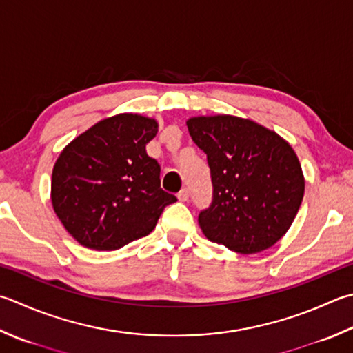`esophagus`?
Listing matches in <instances>:
<instances>
[{
	"label": "esophagus",
	"instance_id": "1",
	"mask_svg": "<svg viewBox=\"0 0 353 353\" xmlns=\"http://www.w3.org/2000/svg\"><path fill=\"white\" fill-rule=\"evenodd\" d=\"M178 199H179V201H188V199H189V190L185 189V188L179 190L178 192Z\"/></svg>",
	"mask_w": 353,
	"mask_h": 353
}]
</instances>
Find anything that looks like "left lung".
Listing matches in <instances>:
<instances>
[{"instance_id": "left-lung-1", "label": "left lung", "mask_w": 353, "mask_h": 353, "mask_svg": "<svg viewBox=\"0 0 353 353\" xmlns=\"http://www.w3.org/2000/svg\"><path fill=\"white\" fill-rule=\"evenodd\" d=\"M185 124L208 155L214 185L210 205L198 215L205 238L243 255L272 248L303 201L304 176L294 149L250 119L195 117Z\"/></svg>"}]
</instances>
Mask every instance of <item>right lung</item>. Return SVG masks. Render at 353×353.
<instances>
[{
  "label": "right lung",
  "mask_w": 353,
  "mask_h": 353,
  "mask_svg": "<svg viewBox=\"0 0 353 353\" xmlns=\"http://www.w3.org/2000/svg\"><path fill=\"white\" fill-rule=\"evenodd\" d=\"M155 119L119 114L92 125L59 154L52 205L65 230L94 250H117L149 235L176 196L161 189L159 164L145 152Z\"/></svg>",
  "instance_id": "obj_1"
}]
</instances>
